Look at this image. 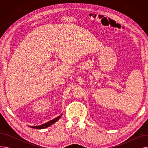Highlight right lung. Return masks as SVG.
I'll use <instances>...</instances> for the list:
<instances>
[{
  "instance_id": "add662e5",
  "label": "right lung",
  "mask_w": 148,
  "mask_h": 148,
  "mask_svg": "<svg viewBox=\"0 0 148 148\" xmlns=\"http://www.w3.org/2000/svg\"><path fill=\"white\" fill-rule=\"evenodd\" d=\"M61 116H62V114L60 115L59 116H58V117L56 118L55 119H53V120H51V121H49L48 122H47V123H45L44 124H42V125H40V126H34V127L30 126V127L33 128H35V129H43V128H47L49 126L53 125L54 123H55L56 122H57L60 119V118L61 117Z\"/></svg>"
}]
</instances>
